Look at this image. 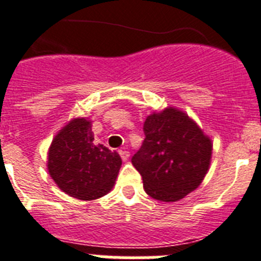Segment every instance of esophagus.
<instances>
[{"mask_svg": "<svg viewBox=\"0 0 261 261\" xmlns=\"http://www.w3.org/2000/svg\"><path fill=\"white\" fill-rule=\"evenodd\" d=\"M119 154H120V156H121V159H123L124 162H126V161L129 159V156H130L129 151H126V150H120Z\"/></svg>", "mask_w": 261, "mask_h": 261, "instance_id": "34e87169", "label": "esophagus"}]
</instances>
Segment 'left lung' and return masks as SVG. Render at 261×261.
I'll return each instance as SVG.
<instances>
[{
	"mask_svg": "<svg viewBox=\"0 0 261 261\" xmlns=\"http://www.w3.org/2000/svg\"><path fill=\"white\" fill-rule=\"evenodd\" d=\"M145 140L132 163L153 199L179 201L204 180L213 142L184 111L167 107L144 123Z\"/></svg>",
	"mask_w": 261,
	"mask_h": 261,
	"instance_id": "left-lung-1",
	"label": "left lung"
}]
</instances>
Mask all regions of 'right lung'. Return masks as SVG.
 Instances as JSON below:
<instances>
[{"mask_svg":"<svg viewBox=\"0 0 261 261\" xmlns=\"http://www.w3.org/2000/svg\"><path fill=\"white\" fill-rule=\"evenodd\" d=\"M47 167L62 192L78 200H95L114 188L121 158L94 142L91 120L74 117L53 137Z\"/></svg>","mask_w":261,"mask_h":261,"instance_id":"add662e5","label":"right lung"}]
</instances>
